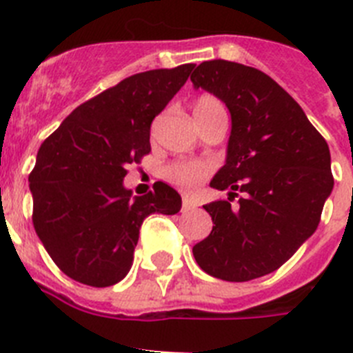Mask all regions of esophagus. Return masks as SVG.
<instances>
[{"instance_id":"esophagus-1","label":"esophagus","mask_w":353,"mask_h":353,"mask_svg":"<svg viewBox=\"0 0 353 353\" xmlns=\"http://www.w3.org/2000/svg\"><path fill=\"white\" fill-rule=\"evenodd\" d=\"M196 201H194V198H191V196H183L182 198V208L183 210H191V208H194L196 207Z\"/></svg>"}]
</instances>
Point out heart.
Wrapping results in <instances>:
<instances>
[{"label":"heart","instance_id":"heart-1","mask_svg":"<svg viewBox=\"0 0 353 353\" xmlns=\"http://www.w3.org/2000/svg\"><path fill=\"white\" fill-rule=\"evenodd\" d=\"M221 109H224L223 104L215 97L203 95L194 102L192 111H194V118H199L205 117V114L215 113V111H221ZM208 171H210V168L207 164H203V162L183 161L174 162V164L168 166L164 174H166V179L170 182L176 183L180 187H185V189H191V187L198 185L203 179H207Z\"/></svg>","mask_w":353,"mask_h":353}]
</instances>
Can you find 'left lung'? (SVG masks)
I'll list each match as a JSON object with an SVG mask.
<instances>
[{
	"label": "left lung",
	"instance_id": "obj_1",
	"mask_svg": "<svg viewBox=\"0 0 353 353\" xmlns=\"http://www.w3.org/2000/svg\"><path fill=\"white\" fill-rule=\"evenodd\" d=\"M191 81L232 114L226 162L210 182L230 198L203 205L214 226L192 254L217 279L251 281L279 269L316 232L334 187L329 145L301 105L258 68L203 61ZM239 192V207L232 209Z\"/></svg>",
	"mask_w": 353,
	"mask_h": 353
}]
</instances>
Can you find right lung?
I'll return each mask as SVG.
<instances>
[{"instance_id":"right-lung-1","label":"right lung","mask_w":353,"mask_h":353,"mask_svg":"<svg viewBox=\"0 0 353 353\" xmlns=\"http://www.w3.org/2000/svg\"><path fill=\"white\" fill-rule=\"evenodd\" d=\"M192 63L134 74L76 108L40 146L30 173L33 226L60 270L83 285H117L132 267L150 214L182 198L157 182L132 196L125 168L150 152V125L185 84Z\"/></svg>"}]
</instances>
